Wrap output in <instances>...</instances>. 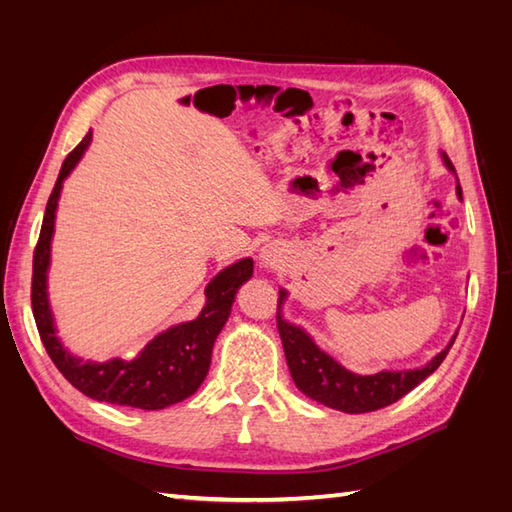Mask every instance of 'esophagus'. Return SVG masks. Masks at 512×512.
Returning <instances> with one entry per match:
<instances>
[{"label":"esophagus","instance_id":"1","mask_svg":"<svg viewBox=\"0 0 512 512\" xmlns=\"http://www.w3.org/2000/svg\"><path fill=\"white\" fill-rule=\"evenodd\" d=\"M259 259H262L264 266H279L281 262V250L275 244H266L262 250H259Z\"/></svg>","mask_w":512,"mask_h":512}]
</instances>
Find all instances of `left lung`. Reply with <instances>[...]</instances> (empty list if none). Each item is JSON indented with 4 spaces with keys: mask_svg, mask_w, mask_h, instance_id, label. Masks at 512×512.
<instances>
[{
    "mask_svg": "<svg viewBox=\"0 0 512 512\" xmlns=\"http://www.w3.org/2000/svg\"><path fill=\"white\" fill-rule=\"evenodd\" d=\"M442 165L447 167L455 178L453 162L447 158L444 151H440ZM455 193L462 200V187L460 182L455 184ZM288 299V290L279 288V310H277V328L281 334V343H284L288 369L292 380L299 387L301 394L321 402L325 407L339 409L345 413H367L383 409L391 402L400 400L413 387H418L424 378L431 376L440 363L447 358L451 345L455 341V332L451 341L442 347V350L420 367L411 369H383L376 374H356L352 369L343 367L339 361L321 350L314 343L312 336L301 328V325L284 319V303Z\"/></svg>",
    "mask_w": 512,
    "mask_h": 512,
    "instance_id": "1",
    "label": "left lung"
}]
</instances>
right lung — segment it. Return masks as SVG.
Instances as JSON below:
<instances>
[{
	"label": "right lung",
	"instance_id": "right-lung-1",
	"mask_svg": "<svg viewBox=\"0 0 512 512\" xmlns=\"http://www.w3.org/2000/svg\"><path fill=\"white\" fill-rule=\"evenodd\" d=\"M90 143L92 129L65 158L57 184L50 193L35 259H32V314H35L41 341L52 363L68 378V383L83 391L85 396L147 411L165 409L189 398L204 383L215 339L231 317L237 290L253 277V259H237L235 264L222 268L206 284V301L198 317L162 330L134 358H110V361L96 363L72 354L59 339L48 297V270L63 182L79 165Z\"/></svg>",
	"mask_w": 512,
	"mask_h": 512
}]
</instances>
